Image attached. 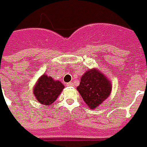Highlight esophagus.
I'll return each instance as SVG.
<instances>
[{
	"label": "esophagus",
	"mask_w": 147,
	"mask_h": 147,
	"mask_svg": "<svg viewBox=\"0 0 147 147\" xmlns=\"http://www.w3.org/2000/svg\"><path fill=\"white\" fill-rule=\"evenodd\" d=\"M66 85H68V86H73V85H74V84H73V82H68Z\"/></svg>",
	"instance_id": "esophagus-1"
}]
</instances>
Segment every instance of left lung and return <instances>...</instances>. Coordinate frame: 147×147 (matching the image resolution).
<instances>
[{"mask_svg": "<svg viewBox=\"0 0 147 147\" xmlns=\"http://www.w3.org/2000/svg\"><path fill=\"white\" fill-rule=\"evenodd\" d=\"M78 90L89 109L97 108L110 95L112 85L97 69H89L82 77Z\"/></svg>", "mask_w": 147, "mask_h": 147, "instance_id": "left-lung-1", "label": "left lung"}]
</instances>
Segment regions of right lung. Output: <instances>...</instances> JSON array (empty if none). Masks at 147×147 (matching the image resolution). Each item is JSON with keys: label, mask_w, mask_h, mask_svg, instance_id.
I'll return each mask as SVG.
<instances>
[{"label": "right lung", "mask_w": 147, "mask_h": 147, "mask_svg": "<svg viewBox=\"0 0 147 147\" xmlns=\"http://www.w3.org/2000/svg\"><path fill=\"white\" fill-rule=\"evenodd\" d=\"M63 88L64 85L59 81H55L51 77L43 74L38 79L33 92L38 102L51 105L56 100Z\"/></svg>", "instance_id": "right-lung-1"}]
</instances>
